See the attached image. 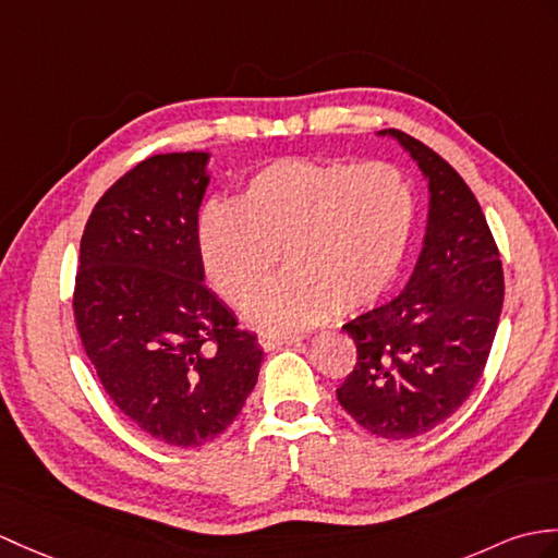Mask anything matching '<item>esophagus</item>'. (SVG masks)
I'll use <instances>...</instances> for the list:
<instances>
[{
  "label": "esophagus",
  "mask_w": 558,
  "mask_h": 558,
  "mask_svg": "<svg viewBox=\"0 0 558 558\" xmlns=\"http://www.w3.org/2000/svg\"><path fill=\"white\" fill-rule=\"evenodd\" d=\"M302 342L300 335H258V344H262L266 352H274V349H282Z\"/></svg>",
  "instance_id": "34e87169"
}]
</instances>
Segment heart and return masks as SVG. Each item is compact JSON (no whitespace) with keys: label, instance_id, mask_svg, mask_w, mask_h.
<instances>
[{"label":"heart","instance_id":"b5f03b06","mask_svg":"<svg viewBox=\"0 0 558 558\" xmlns=\"http://www.w3.org/2000/svg\"><path fill=\"white\" fill-rule=\"evenodd\" d=\"M411 178L392 163L278 159L244 178L235 204L206 202L194 220L204 274L244 306L274 270H290L250 306L266 330L316 326L375 304L392 288L416 230Z\"/></svg>","mask_w":558,"mask_h":558}]
</instances>
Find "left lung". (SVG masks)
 Returning a JSON list of instances; mask_svg holds the SVG:
<instances>
[{
	"mask_svg": "<svg viewBox=\"0 0 558 558\" xmlns=\"http://www.w3.org/2000/svg\"><path fill=\"white\" fill-rule=\"evenodd\" d=\"M378 137L395 140L425 180L423 247L404 290L342 326L359 359L338 399L368 433L409 439L449 418L481 380L504 274L481 204L454 168L407 133Z\"/></svg>",
	"mask_w": 558,
	"mask_h": 558,
	"instance_id": "1",
	"label": "left lung"
}]
</instances>
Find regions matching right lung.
I'll use <instances>...</instances> for the list:
<instances>
[{
	"mask_svg": "<svg viewBox=\"0 0 558 558\" xmlns=\"http://www.w3.org/2000/svg\"><path fill=\"white\" fill-rule=\"evenodd\" d=\"M211 151L157 154L87 218L75 323L97 378L142 433L199 447L238 418L264 349L204 284L194 242Z\"/></svg>",
	"mask_w": 558,
	"mask_h": 558,
	"instance_id": "right-lung-1",
	"label": "right lung"
}]
</instances>
